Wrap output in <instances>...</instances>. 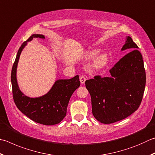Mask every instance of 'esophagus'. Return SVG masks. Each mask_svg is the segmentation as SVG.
<instances>
[{"instance_id": "1", "label": "esophagus", "mask_w": 155, "mask_h": 155, "mask_svg": "<svg viewBox=\"0 0 155 155\" xmlns=\"http://www.w3.org/2000/svg\"><path fill=\"white\" fill-rule=\"evenodd\" d=\"M85 81H86V78L83 75L81 76V77H80V81H81V83L82 84V85H83V84L85 83Z\"/></svg>"}]
</instances>
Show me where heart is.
Returning <instances> with one entry per match:
<instances>
[{"instance_id": "1", "label": "heart", "mask_w": 155, "mask_h": 155, "mask_svg": "<svg viewBox=\"0 0 155 155\" xmlns=\"http://www.w3.org/2000/svg\"><path fill=\"white\" fill-rule=\"evenodd\" d=\"M98 52H99V51L97 49L90 51L87 53L86 58L91 59L94 58L97 54ZM107 62H108V56H107L106 53H102V54H100L95 58L94 63H93V66H94L95 68L100 69L104 67L106 65Z\"/></svg>"}]
</instances>
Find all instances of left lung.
Listing matches in <instances>:
<instances>
[{"label": "left lung", "mask_w": 155, "mask_h": 155, "mask_svg": "<svg viewBox=\"0 0 155 155\" xmlns=\"http://www.w3.org/2000/svg\"><path fill=\"white\" fill-rule=\"evenodd\" d=\"M121 51H129L110 70V77L85 81L91 98L92 113L104 124L125 119L137 110L146 85L142 55L130 36H127Z\"/></svg>", "instance_id": "obj_1"}]
</instances>
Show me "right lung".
<instances>
[{
    "label": "right lung",
    "mask_w": 155,
    "mask_h": 155,
    "mask_svg": "<svg viewBox=\"0 0 155 155\" xmlns=\"http://www.w3.org/2000/svg\"><path fill=\"white\" fill-rule=\"evenodd\" d=\"M34 38H45L43 35H32L19 47L11 70V84L13 100L22 113L40 124L53 125L60 123L66 115V110L70 97L80 86L78 75L70 79H59L53 84L49 92L38 97L25 95L19 88L17 81V67L19 56L27 43Z\"/></svg>",
    "instance_id": "obj_1"
}]
</instances>
